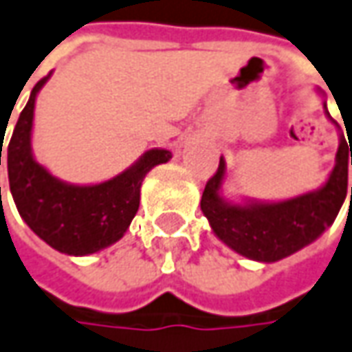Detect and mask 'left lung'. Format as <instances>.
<instances>
[{"instance_id": "8db88e82", "label": "left lung", "mask_w": 352, "mask_h": 352, "mask_svg": "<svg viewBox=\"0 0 352 352\" xmlns=\"http://www.w3.org/2000/svg\"><path fill=\"white\" fill-rule=\"evenodd\" d=\"M324 109L327 119L339 129L327 111L326 102ZM349 160L352 166V146L349 148L345 136L339 135L336 166L322 186L277 202L256 198L231 202L221 195L227 166L226 160L219 157L216 175L208 181L202 192V214L208 217L214 235L236 254L264 264L283 260L314 243L336 221L349 190Z\"/></svg>"}]
</instances>
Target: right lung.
<instances>
[{"instance_id": "right-lung-1", "label": "right lung", "mask_w": 352, "mask_h": 352, "mask_svg": "<svg viewBox=\"0 0 352 352\" xmlns=\"http://www.w3.org/2000/svg\"><path fill=\"white\" fill-rule=\"evenodd\" d=\"M50 76L52 73L32 88L7 146L9 188L21 217L44 243L69 256H88L125 235L138 212L146 173L160 164H167L171 152L152 148L133 166L104 183L75 185L61 181L38 164L32 152L36 96Z\"/></svg>"}]
</instances>
